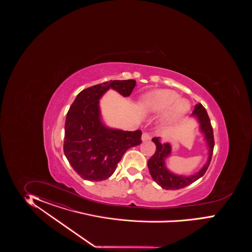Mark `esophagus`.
<instances>
[{"label":"esophagus","instance_id":"esophagus-1","mask_svg":"<svg viewBox=\"0 0 252 252\" xmlns=\"http://www.w3.org/2000/svg\"><path fill=\"white\" fill-rule=\"evenodd\" d=\"M150 139H151V136H150L148 133H143V134H142L141 140H142L143 142H145L147 140H150Z\"/></svg>","mask_w":252,"mask_h":252}]
</instances>
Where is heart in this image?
Segmentation results:
<instances>
[{
	"instance_id": "b5f03b06",
	"label": "heart",
	"mask_w": 252,
	"mask_h": 252,
	"mask_svg": "<svg viewBox=\"0 0 252 252\" xmlns=\"http://www.w3.org/2000/svg\"><path fill=\"white\" fill-rule=\"evenodd\" d=\"M141 110L148 115L165 113L160 119L161 127H169L180 122L190 110V101L180 98L171 90H156L145 94L140 102Z\"/></svg>"
}]
</instances>
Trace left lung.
<instances>
[{"label":"left lung","mask_w":252,"mask_h":252,"mask_svg":"<svg viewBox=\"0 0 252 252\" xmlns=\"http://www.w3.org/2000/svg\"><path fill=\"white\" fill-rule=\"evenodd\" d=\"M190 116L197 119L199 124V131L202 133L204 140L206 141L208 149L206 163L194 175H176L171 172L165 165V160L170 156L172 152L171 144L169 142L162 143L160 137H153V141L156 145V151L152 158L148 160V167L153 180L164 189L176 190L194 183L198 178L203 176L211 162L214 147V132L207 111L204 107L198 103L195 106Z\"/></svg>","instance_id":"obj_1"}]
</instances>
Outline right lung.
I'll use <instances>...</instances> for the list:
<instances>
[{
	"mask_svg": "<svg viewBox=\"0 0 252 252\" xmlns=\"http://www.w3.org/2000/svg\"><path fill=\"white\" fill-rule=\"evenodd\" d=\"M136 80H110L79 92L66 115L63 153L85 180L101 181L115 173L128 149L141 143V131H124L102 122L99 99L110 89L128 97Z\"/></svg>",
	"mask_w": 252,
	"mask_h": 252,
	"instance_id": "obj_1",
	"label": "right lung"
}]
</instances>
